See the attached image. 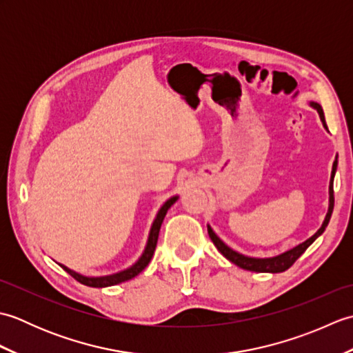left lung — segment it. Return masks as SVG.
I'll use <instances>...</instances> for the list:
<instances>
[{
	"mask_svg": "<svg viewBox=\"0 0 353 353\" xmlns=\"http://www.w3.org/2000/svg\"><path fill=\"white\" fill-rule=\"evenodd\" d=\"M310 106L312 109L317 110L321 124H323V127L327 130L323 109H321L320 104L319 103H314V101H310ZM336 167H339V154L335 156V161H334V165H332V172H331V181H329V205H327L326 216H325L323 223H321L320 229L311 238L306 239V241L297 244L296 247H292V249H290L287 252L276 254V256L253 258V256H247V254H243V253H239V252H236L234 249H230V247L226 243H224L223 239L215 234L214 229L208 224L209 238L212 239V243L215 244V247H216V249H219V252L223 254V256L226 258V259H229L230 262H234V264L238 265V267H241L244 270H249V272H256V273H282V272H285V270H288L292 264H294L296 259L301 256V254L306 249H308V247L314 241H316V239L321 234H323L326 226L329 224V220H331V215H332V211H334V177H335V172H336Z\"/></svg>",
	"mask_w": 353,
	"mask_h": 353,
	"instance_id": "8db88e82",
	"label": "left lung"
}]
</instances>
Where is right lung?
<instances>
[{"mask_svg":"<svg viewBox=\"0 0 353 353\" xmlns=\"http://www.w3.org/2000/svg\"><path fill=\"white\" fill-rule=\"evenodd\" d=\"M177 199H179V196L170 197L161 206L159 211H157L154 220L152 223V228H150L147 244L144 247V250H142V254L138 258V261L134 262V264H132L130 267L121 270V272L106 274V276H85L81 273L74 272V270H71L70 267H66L63 264H59V265H61L66 273H70L74 277V279L79 281L80 283L88 285V287H94V288L112 287V285H118V283L132 279V277H134V276H138L142 272V270H144L148 265V262L152 261L154 249H156V244H157V236H159V230H161V226H162V221L165 219V215H167L168 209L176 203Z\"/></svg>","mask_w":353,"mask_h":353,"instance_id":"add662e5","label":"right lung"}]
</instances>
